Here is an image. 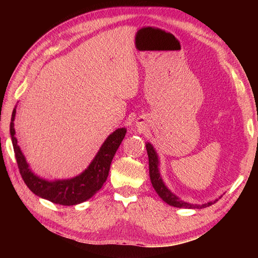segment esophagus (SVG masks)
<instances>
[{
	"label": "esophagus",
	"mask_w": 258,
	"mask_h": 258,
	"mask_svg": "<svg viewBox=\"0 0 258 258\" xmlns=\"http://www.w3.org/2000/svg\"><path fill=\"white\" fill-rule=\"evenodd\" d=\"M137 126H138L140 129H143V128H144V126H143V122H141L140 120L137 122Z\"/></svg>",
	"instance_id": "obj_1"
}]
</instances>
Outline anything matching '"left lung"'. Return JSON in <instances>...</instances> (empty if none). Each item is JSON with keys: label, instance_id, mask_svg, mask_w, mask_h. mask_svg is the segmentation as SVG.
Wrapping results in <instances>:
<instances>
[{"label": "left lung", "instance_id": "8db88e82", "mask_svg": "<svg viewBox=\"0 0 258 258\" xmlns=\"http://www.w3.org/2000/svg\"><path fill=\"white\" fill-rule=\"evenodd\" d=\"M146 151H147V155H148V165H150V177H151V182L152 185L154 187V189L156 190V192L158 194V196L167 202L168 205L175 207V208H184V209H202V208H207L214 205L215 202L217 201V199H215L214 201H210L208 204L205 205H191L188 204V202H185L183 200L179 199L177 196H175L174 194H172L170 191V189H168V187L163 183L162 178L160 176V172H159V159H158V155L156 153V151L154 150V147L151 143H146Z\"/></svg>", "mask_w": 258, "mask_h": 258}]
</instances>
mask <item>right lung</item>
<instances>
[{
    "mask_svg": "<svg viewBox=\"0 0 258 258\" xmlns=\"http://www.w3.org/2000/svg\"><path fill=\"white\" fill-rule=\"evenodd\" d=\"M15 115H16V108H14L12 114L10 131L15 156H16L19 172L23 182L36 196L62 206L82 204L91 198L103 186L110 172L114 155L118 150L127 132L126 128H118L108 136L89 167L80 175L70 179L46 181L36 176L31 171L25 156L21 153L20 147L17 144V139L15 137L16 135L14 128Z\"/></svg>",
    "mask_w": 258,
    "mask_h": 258,
    "instance_id": "obj_1",
    "label": "right lung"
}]
</instances>
